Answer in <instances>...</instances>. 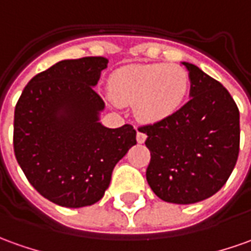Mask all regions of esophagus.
<instances>
[{"mask_svg": "<svg viewBox=\"0 0 251 251\" xmlns=\"http://www.w3.org/2000/svg\"><path fill=\"white\" fill-rule=\"evenodd\" d=\"M136 139H137V143L143 144V143L146 141V139H147V136H146V134H144L143 132H137V136H136Z\"/></svg>", "mask_w": 251, "mask_h": 251, "instance_id": "esophagus-1", "label": "esophagus"}]
</instances>
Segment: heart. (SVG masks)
Here are the masks:
<instances>
[{
  "mask_svg": "<svg viewBox=\"0 0 251 251\" xmlns=\"http://www.w3.org/2000/svg\"><path fill=\"white\" fill-rule=\"evenodd\" d=\"M108 90L119 105H134L139 121L155 124L183 107L190 75L177 64H132L110 76Z\"/></svg>",
  "mask_w": 251,
  "mask_h": 251,
  "instance_id": "obj_1",
  "label": "heart"
}]
</instances>
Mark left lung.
I'll list each match as a JSON object with an SVG mask.
<instances>
[{
	"label": "left lung",
	"instance_id": "1",
	"mask_svg": "<svg viewBox=\"0 0 251 251\" xmlns=\"http://www.w3.org/2000/svg\"><path fill=\"white\" fill-rule=\"evenodd\" d=\"M191 100L172 117L141 126L151 152L147 181L169 203L190 204L223 188L239 155V110L229 92L197 66L183 61Z\"/></svg>",
	"mask_w": 251,
	"mask_h": 251
}]
</instances>
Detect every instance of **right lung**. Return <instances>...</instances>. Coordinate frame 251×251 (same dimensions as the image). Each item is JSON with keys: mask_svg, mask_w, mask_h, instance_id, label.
I'll return each instance as SVG.
<instances>
[{"mask_svg": "<svg viewBox=\"0 0 251 251\" xmlns=\"http://www.w3.org/2000/svg\"><path fill=\"white\" fill-rule=\"evenodd\" d=\"M101 56L61 60L25 85L15 107L13 150L32 187L64 207L99 202L112 170L136 144L132 125L110 129L99 121Z\"/></svg>", "mask_w": 251, "mask_h": 251, "instance_id": "right-lung-1", "label": "right lung"}]
</instances>
